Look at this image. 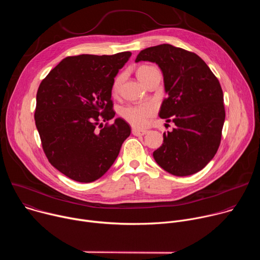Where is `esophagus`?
Returning <instances> with one entry per match:
<instances>
[{"label":"esophagus","instance_id":"obj_1","mask_svg":"<svg viewBox=\"0 0 260 260\" xmlns=\"http://www.w3.org/2000/svg\"><path fill=\"white\" fill-rule=\"evenodd\" d=\"M132 133H133L134 136L139 137V136H144V135H146V134H147V131H145V129H139V128H133V129H132Z\"/></svg>","mask_w":260,"mask_h":260}]
</instances>
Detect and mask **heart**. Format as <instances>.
<instances>
[{
	"label": "heart",
	"instance_id": "obj_1",
	"mask_svg": "<svg viewBox=\"0 0 260 260\" xmlns=\"http://www.w3.org/2000/svg\"><path fill=\"white\" fill-rule=\"evenodd\" d=\"M152 67L149 66H143L138 69L137 71V75L138 77H141L142 74L145 73L148 69H150ZM121 76H118L112 86L113 92H117L118 87L121 82ZM154 114V108L150 104H142V105H137V106H128L125 107L121 110V116L124 120H126L129 124H132L135 127H144L149 122V118Z\"/></svg>",
	"mask_w": 260,
	"mask_h": 260
}]
</instances>
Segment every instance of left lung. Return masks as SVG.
Segmentation results:
<instances>
[{"label":"left lung","mask_w":260,"mask_h":260,"mask_svg":"<svg viewBox=\"0 0 260 260\" xmlns=\"http://www.w3.org/2000/svg\"><path fill=\"white\" fill-rule=\"evenodd\" d=\"M141 60L158 64L165 90L159 117L176 127L164 134L162 145L153 152L157 165L175 176L203 170L216 154L225 119L223 92L207 63L196 53L161 44L142 50Z\"/></svg>","instance_id":"obj_1"}]
</instances>
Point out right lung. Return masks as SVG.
Wrapping results in <instances>:
<instances>
[{
  "mask_svg": "<svg viewBox=\"0 0 260 260\" xmlns=\"http://www.w3.org/2000/svg\"><path fill=\"white\" fill-rule=\"evenodd\" d=\"M129 51L63 58L37 91L35 121L49 162L72 180L101 178L117 158L131 127L115 116L111 92ZM100 124L101 130L96 126Z\"/></svg>",
  "mask_w": 260,
  "mask_h": 260,
  "instance_id": "1",
  "label": "right lung"
}]
</instances>
